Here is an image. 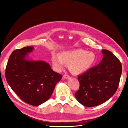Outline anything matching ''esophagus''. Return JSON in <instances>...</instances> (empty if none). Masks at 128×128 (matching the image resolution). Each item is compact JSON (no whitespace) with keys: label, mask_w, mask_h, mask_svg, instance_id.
<instances>
[{"label":"esophagus","mask_w":128,"mask_h":128,"mask_svg":"<svg viewBox=\"0 0 128 128\" xmlns=\"http://www.w3.org/2000/svg\"><path fill=\"white\" fill-rule=\"evenodd\" d=\"M63 77H64V78H65V79H68V78H69V77H70V76H69L68 75H67V74H64V75L63 76Z\"/></svg>","instance_id":"1"}]
</instances>
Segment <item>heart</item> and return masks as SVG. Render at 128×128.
Masks as SVG:
<instances>
[{
	"mask_svg": "<svg viewBox=\"0 0 128 128\" xmlns=\"http://www.w3.org/2000/svg\"><path fill=\"white\" fill-rule=\"evenodd\" d=\"M53 66L57 71H60L69 64L70 71L75 74L87 72L94 65L96 56L92 52L78 48L62 52L60 56L53 54L52 57Z\"/></svg>",
	"mask_w": 128,
	"mask_h": 128,
	"instance_id": "1",
	"label": "heart"
}]
</instances>
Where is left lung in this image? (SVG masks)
I'll use <instances>...</instances> for the list:
<instances>
[{
  "mask_svg": "<svg viewBox=\"0 0 128 128\" xmlns=\"http://www.w3.org/2000/svg\"><path fill=\"white\" fill-rule=\"evenodd\" d=\"M102 52L101 62L78 76L80 86L75 97L88 107L100 105L110 99L116 91L121 76L120 60L110 51Z\"/></svg>",
  "mask_w": 128,
  "mask_h": 128,
  "instance_id": "8db88e82",
  "label": "left lung"
}]
</instances>
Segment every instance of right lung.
<instances>
[{"mask_svg":"<svg viewBox=\"0 0 128 128\" xmlns=\"http://www.w3.org/2000/svg\"><path fill=\"white\" fill-rule=\"evenodd\" d=\"M34 49L26 46L14 51L6 66L5 77L11 88L24 102L39 106L50 98L62 78L45 61L28 59Z\"/></svg>","mask_w":128,"mask_h":128,"instance_id":"1","label":"right lung"}]
</instances>
